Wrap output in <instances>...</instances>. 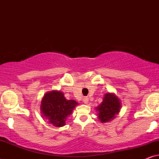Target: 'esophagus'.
<instances>
[{
    "mask_svg": "<svg viewBox=\"0 0 159 159\" xmlns=\"http://www.w3.org/2000/svg\"><path fill=\"white\" fill-rule=\"evenodd\" d=\"M88 100H89V99H88V98H86V97H85V98H83V103H85V104H88Z\"/></svg>",
    "mask_w": 159,
    "mask_h": 159,
    "instance_id": "esophagus-1",
    "label": "esophagus"
}]
</instances>
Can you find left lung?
Returning a JSON list of instances; mask_svg holds the SVG:
<instances>
[{
  "mask_svg": "<svg viewBox=\"0 0 159 159\" xmlns=\"http://www.w3.org/2000/svg\"><path fill=\"white\" fill-rule=\"evenodd\" d=\"M121 107L120 99L114 93H107L104 95L103 101L96 107L99 120L101 123H108L114 119Z\"/></svg>",
  "mask_w": 159,
  "mask_h": 159,
  "instance_id": "8db88e82",
  "label": "left lung"
}]
</instances>
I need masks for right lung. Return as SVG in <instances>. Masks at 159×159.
<instances>
[{
    "instance_id": "1",
    "label": "right lung",
    "mask_w": 159,
    "mask_h": 159,
    "mask_svg": "<svg viewBox=\"0 0 159 159\" xmlns=\"http://www.w3.org/2000/svg\"><path fill=\"white\" fill-rule=\"evenodd\" d=\"M78 104L74 99H66L60 90H53L43 97L40 109L43 118L47 119L50 124L60 128L65 125L67 117Z\"/></svg>"
}]
</instances>
